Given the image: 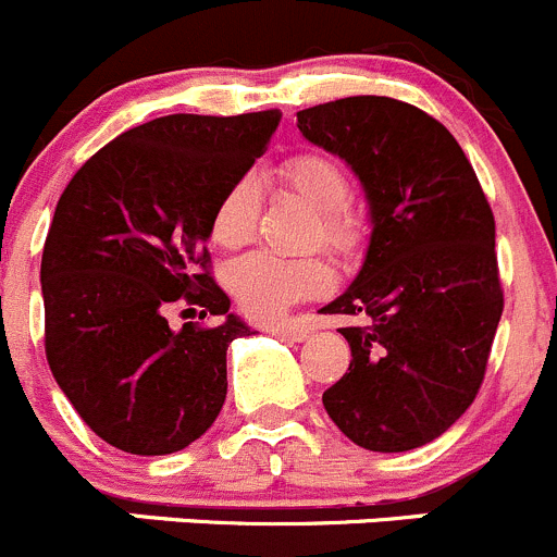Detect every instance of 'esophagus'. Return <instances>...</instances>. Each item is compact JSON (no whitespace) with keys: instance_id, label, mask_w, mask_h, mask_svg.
<instances>
[{"instance_id":"34e87169","label":"esophagus","mask_w":557,"mask_h":557,"mask_svg":"<svg viewBox=\"0 0 557 557\" xmlns=\"http://www.w3.org/2000/svg\"><path fill=\"white\" fill-rule=\"evenodd\" d=\"M269 332H272V335H277V337H285V341H308L310 332H313V326H310L308 321L294 319V321H285V324L272 326Z\"/></svg>"}]
</instances>
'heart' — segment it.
<instances>
[{
  "instance_id": "obj_1",
  "label": "heart",
  "mask_w": 557,
  "mask_h": 557,
  "mask_svg": "<svg viewBox=\"0 0 557 557\" xmlns=\"http://www.w3.org/2000/svg\"><path fill=\"white\" fill-rule=\"evenodd\" d=\"M296 197H302L313 211H319L321 236L332 249L355 247L362 236V216L349 206L351 178L335 156L324 150L296 153L280 168ZM261 211V184L255 175H242L220 197L211 220V236L220 247L236 249L247 244L255 233ZM332 283L330 269L315 258H280L272 252H255L242 258L227 272V288L238 308L255 321H274L302 302L308 296L324 294Z\"/></svg>"
}]
</instances>
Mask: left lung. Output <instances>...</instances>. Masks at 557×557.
Instances as JSON below:
<instances>
[{
	"label": "left lung",
	"instance_id": "8db88e82",
	"mask_svg": "<svg viewBox=\"0 0 557 557\" xmlns=\"http://www.w3.org/2000/svg\"><path fill=\"white\" fill-rule=\"evenodd\" d=\"M308 143L360 178L371 216L355 283L319 310L351 315L332 423L376 454L420 448L467 412L503 315L495 216L454 134L412 103L351 96L296 112Z\"/></svg>",
	"mask_w": 557,
	"mask_h": 557
}]
</instances>
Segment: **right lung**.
Masks as SVG:
<instances>
[{
    "instance_id": "add662e5",
    "label": "right lung",
    "mask_w": 557,
    "mask_h": 557,
    "mask_svg": "<svg viewBox=\"0 0 557 557\" xmlns=\"http://www.w3.org/2000/svg\"><path fill=\"white\" fill-rule=\"evenodd\" d=\"M280 109L168 114L103 145L62 191L44 244L46 360L103 443L137 456L184 450L227 396V346L249 335L208 274L220 197L247 175ZM189 304L214 327L173 331Z\"/></svg>"
}]
</instances>
